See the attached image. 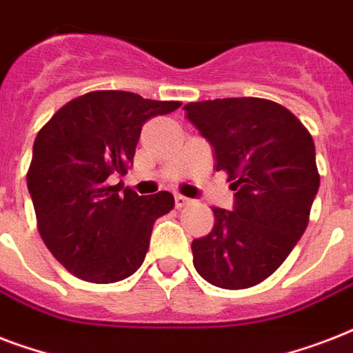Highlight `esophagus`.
<instances>
[{"instance_id": "obj_1", "label": "esophagus", "mask_w": 353, "mask_h": 353, "mask_svg": "<svg viewBox=\"0 0 353 353\" xmlns=\"http://www.w3.org/2000/svg\"><path fill=\"white\" fill-rule=\"evenodd\" d=\"M188 203H190V199L185 198V196H181V194H176V207H177V209H183V207H187Z\"/></svg>"}]
</instances>
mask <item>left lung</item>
<instances>
[{
    "label": "left lung",
    "mask_w": 353,
    "mask_h": 353,
    "mask_svg": "<svg viewBox=\"0 0 353 353\" xmlns=\"http://www.w3.org/2000/svg\"><path fill=\"white\" fill-rule=\"evenodd\" d=\"M183 110L234 190V209L214 207L212 231L192 241L194 268L223 290L260 284L310 221L321 185L312 135L290 110L256 97L190 102Z\"/></svg>",
    "instance_id": "1"
}]
</instances>
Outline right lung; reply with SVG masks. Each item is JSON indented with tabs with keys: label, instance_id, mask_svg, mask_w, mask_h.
<instances>
[{
	"label": "right lung",
	"instance_id": "right-lung-1",
	"mask_svg": "<svg viewBox=\"0 0 353 353\" xmlns=\"http://www.w3.org/2000/svg\"><path fill=\"white\" fill-rule=\"evenodd\" d=\"M179 106L128 91H91L38 132L27 187L41 240L71 274L112 284L141 268L155 220L174 209V196H139L110 181L132 166L144 122Z\"/></svg>",
	"mask_w": 353,
	"mask_h": 353
}]
</instances>
